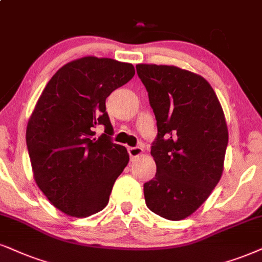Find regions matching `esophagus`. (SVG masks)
I'll list each match as a JSON object with an SVG mask.
<instances>
[{"label":"esophagus","instance_id":"obj_1","mask_svg":"<svg viewBox=\"0 0 262 262\" xmlns=\"http://www.w3.org/2000/svg\"><path fill=\"white\" fill-rule=\"evenodd\" d=\"M128 154H129V157H130V160L134 161L137 160V157H139V156L142 154V148L139 146L128 147Z\"/></svg>","mask_w":262,"mask_h":262}]
</instances>
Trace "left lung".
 I'll list each match as a JSON object with an SVG mask.
<instances>
[{"label": "left lung", "mask_w": 262, "mask_h": 262, "mask_svg": "<svg viewBox=\"0 0 262 262\" xmlns=\"http://www.w3.org/2000/svg\"><path fill=\"white\" fill-rule=\"evenodd\" d=\"M157 121L151 146L155 178L144 184L155 214L183 220L196 211L219 183L228 142L223 107L200 75L168 65L138 64Z\"/></svg>", "instance_id": "left-lung-1"}]
</instances>
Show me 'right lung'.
<instances>
[{
	"instance_id": "add662e5",
	"label": "right lung",
	"mask_w": 262,
	"mask_h": 262,
	"mask_svg": "<svg viewBox=\"0 0 262 262\" xmlns=\"http://www.w3.org/2000/svg\"><path fill=\"white\" fill-rule=\"evenodd\" d=\"M134 66L84 57L55 72L26 128L36 184L62 213L87 217L104 209L128 164L127 148L112 142L106 98L133 78ZM104 125L97 138L95 128Z\"/></svg>"
}]
</instances>
